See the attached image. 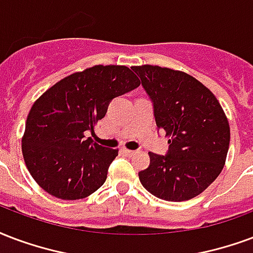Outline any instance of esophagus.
Returning a JSON list of instances; mask_svg holds the SVG:
<instances>
[{"label":"esophagus","mask_w":253,"mask_h":253,"mask_svg":"<svg viewBox=\"0 0 253 253\" xmlns=\"http://www.w3.org/2000/svg\"><path fill=\"white\" fill-rule=\"evenodd\" d=\"M123 153L126 155H128V157H131V155H134L136 153V151L134 150H128V149H123Z\"/></svg>","instance_id":"34e87169"}]
</instances>
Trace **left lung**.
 I'll return each mask as SVG.
<instances>
[{
	"label": "left lung",
	"instance_id": "1",
	"mask_svg": "<svg viewBox=\"0 0 253 253\" xmlns=\"http://www.w3.org/2000/svg\"><path fill=\"white\" fill-rule=\"evenodd\" d=\"M132 71L154 103L157 126L169 136V153H149L150 166L138 173L143 188L165 201L201 194L221 173L231 128L211 89L182 71L136 65Z\"/></svg>",
	"mask_w": 253,
	"mask_h": 253
}]
</instances>
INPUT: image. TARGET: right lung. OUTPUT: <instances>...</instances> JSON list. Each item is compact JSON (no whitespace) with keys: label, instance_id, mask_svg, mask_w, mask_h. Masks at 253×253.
<instances>
[{"label":"right lung","instance_id":"obj_1","mask_svg":"<svg viewBox=\"0 0 253 253\" xmlns=\"http://www.w3.org/2000/svg\"><path fill=\"white\" fill-rule=\"evenodd\" d=\"M141 84L126 65H93L61 79L33 103L21 139L24 161L41 189L80 200L107 178L118 149L85 136L104 118L111 99Z\"/></svg>","mask_w":253,"mask_h":253}]
</instances>
